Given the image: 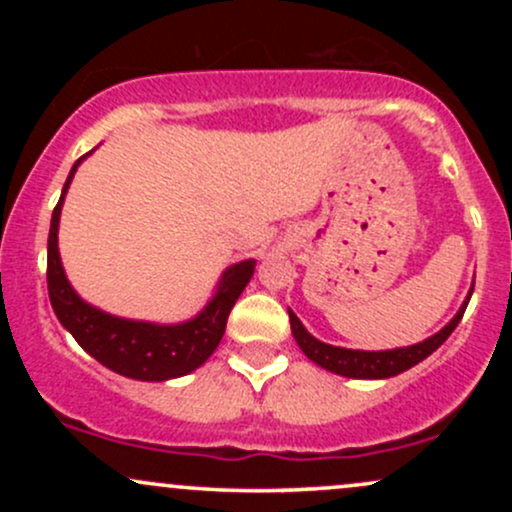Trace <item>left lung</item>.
I'll list each match as a JSON object with an SVG mask.
<instances>
[{
    "mask_svg": "<svg viewBox=\"0 0 512 512\" xmlns=\"http://www.w3.org/2000/svg\"><path fill=\"white\" fill-rule=\"evenodd\" d=\"M474 284L469 289L467 298H464L460 310H457L455 317L443 327V330L431 334V337L424 339L419 344L411 346H399V349H387V351H361V349H344V346H332L315 339L313 334L303 327V322L298 320L296 313L289 310V320H291V332L296 344L301 346V351L310 361L317 363L320 368L330 370V373L344 375V378H358V380H383V378H392V375L404 373L416 363H421L424 358H428L433 351L438 349L445 339L450 337L452 330L460 325L464 310H467L469 298H472Z\"/></svg>",
    "mask_w": 512,
    "mask_h": 512,
    "instance_id": "left-lung-1",
    "label": "left lung"
}]
</instances>
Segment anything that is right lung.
Returning <instances> with one entry per match:
<instances>
[{
    "label": "right lung",
    "mask_w": 512,
    "mask_h": 512,
    "mask_svg": "<svg viewBox=\"0 0 512 512\" xmlns=\"http://www.w3.org/2000/svg\"><path fill=\"white\" fill-rule=\"evenodd\" d=\"M88 151L86 156H91ZM86 156H81L69 170L64 182L60 202L52 211L50 236H48V291L50 303L62 327L79 342L86 354H91L105 368L144 383H163V380L180 378L202 366L219 346L226 320L238 296L250 284L255 274V260H243L226 267L216 284L209 303L190 320L178 325H158V322L127 320L86 303L64 274L60 248H57V231H60L62 204L76 168Z\"/></svg>",
    "instance_id": "right-lung-1"
}]
</instances>
